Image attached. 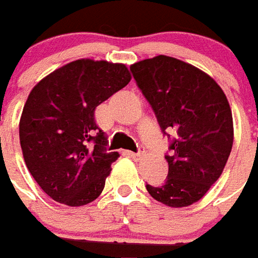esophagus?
I'll return each mask as SVG.
<instances>
[{"label":"esophagus","instance_id":"obj_1","mask_svg":"<svg viewBox=\"0 0 258 258\" xmlns=\"http://www.w3.org/2000/svg\"><path fill=\"white\" fill-rule=\"evenodd\" d=\"M128 155L133 156V158H141L142 155H144V149H142V147H140V149L137 152H128Z\"/></svg>","mask_w":258,"mask_h":258}]
</instances>
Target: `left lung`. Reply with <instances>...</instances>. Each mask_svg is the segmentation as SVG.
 Listing matches in <instances>:
<instances>
[{
	"label": "left lung",
	"instance_id": "left-lung-1",
	"mask_svg": "<svg viewBox=\"0 0 258 258\" xmlns=\"http://www.w3.org/2000/svg\"><path fill=\"white\" fill-rule=\"evenodd\" d=\"M130 71L170 138L166 180L147 184L148 192L174 208L194 204L219 179L232 151L228 99L210 75L173 57L140 61Z\"/></svg>",
	"mask_w": 258,
	"mask_h": 258
}]
</instances>
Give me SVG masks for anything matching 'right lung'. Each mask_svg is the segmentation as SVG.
Instances as JSON below:
<instances>
[{
    "instance_id": "1",
    "label": "right lung",
    "mask_w": 258,
    "mask_h": 258,
    "mask_svg": "<svg viewBox=\"0 0 258 258\" xmlns=\"http://www.w3.org/2000/svg\"><path fill=\"white\" fill-rule=\"evenodd\" d=\"M130 79L123 64L77 60L32 89L19 123L21 148L30 174L54 201L79 207L103 191L120 155L106 149L95 110Z\"/></svg>"
}]
</instances>
